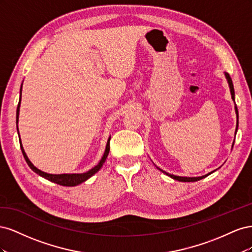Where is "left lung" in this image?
<instances>
[{
  "label": "left lung",
  "instance_id": "left-lung-1",
  "mask_svg": "<svg viewBox=\"0 0 252 252\" xmlns=\"http://www.w3.org/2000/svg\"><path fill=\"white\" fill-rule=\"evenodd\" d=\"M225 77H226V80H227V82H228V85H229L230 94H231V98H232L233 102H234V88H233L232 80H231V78H230V75L228 74L227 72H225ZM234 109H235V113H236V127H235V133H234V134H236V131H238V127H239V111H238V107H236V105L234 106ZM233 145H234V141H233V143H232V147H233ZM232 147H231V148H232ZM156 167H157V168H158L159 171H162L163 173H165L166 175H168V177H170L171 179L177 180V181H179V182H196V181H200V180H202V179H204V178H206V177H208L209 174H211L212 172L216 171V170H213V171H211V172H209V173H207V174L202 175V177H191V178L188 177V178H187V177H179V175L170 174V173H168V172H166V171L162 170L161 168H159V167H158V166H156Z\"/></svg>",
  "mask_w": 252,
  "mask_h": 252
}]
</instances>
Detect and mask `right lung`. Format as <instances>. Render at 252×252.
<instances>
[{"mask_svg": "<svg viewBox=\"0 0 252 252\" xmlns=\"http://www.w3.org/2000/svg\"><path fill=\"white\" fill-rule=\"evenodd\" d=\"M23 85V83H22ZM21 97H22V86H21V91H20V100H19V104H18V108H17V130H18V134H19V140H20V145H21V150H22V154L24 156V158L26 163L28 164V166L32 168V170H33L35 173H37L39 175H41L42 178L46 179L52 183H56V184L59 185H62V186H68V187H72V186H77L82 184L83 182L87 181L89 178L93 177L94 174H95L98 170L102 168L103 164L105 163L106 158L108 157L109 154V150H110V136L107 141V144H106V148H105V152L104 155L101 158V161L98 162L97 165H95L94 168H91L90 170H88L87 172H84V173H62V174H51V173H47V172H44L40 169H37L36 167L29 161V158L26 155V152L23 148V145L21 142V138H20V133H19V128H18V122H19V114H20V106H21Z\"/></svg>", "mask_w": 252, "mask_h": 252, "instance_id": "right-lung-1", "label": "right lung"}]
</instances>
